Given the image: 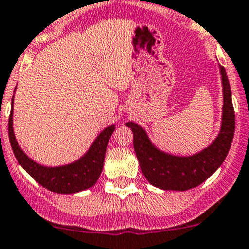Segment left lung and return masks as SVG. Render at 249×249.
I'll return each mask as SVG.
<instances>
[{"mask_svg": "<svg viewBox=\"0 0 249 249\" xmlns=\"http://www.w3.org/2000/svg\"><path fill=\"white\" fill-rule=\"evenodd\" d=\"M219 72L223 88L220 130L214 142L199 153L187 157L169 154L153 144L144 127L137 123H126L133 131L140 169L151 185L163 190L192 189L207 180L224 161L234 137L235 115L226 69L220 65Z\"/></svg>", "mask_w": 249, "mask_h": 249, "instance_id": "1", "label": "left lung"}]
</instances>
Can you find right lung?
Masks as SVG:
<instances>
[{"label": "right lung", "instance_id": "add662e5", "mask_svg": "<svg viewBox=\"0 0 249 249\" xmlns=\"http://www.w3.org/2000/svg\"><path fill=\"white\" fill-rule=\"evenodd\" d=\"M8 119V138L17 161L26 172L46 189L59 194H73L94 187L103 172L104 159L109 139L115 130V125L105 127L99 134L85 154L70 164L59 166H45L32 160L21 149L14 133V98L11 103Z\"/></svg>", "mask_w": 249, "mask_h": 249}]
</instances>
